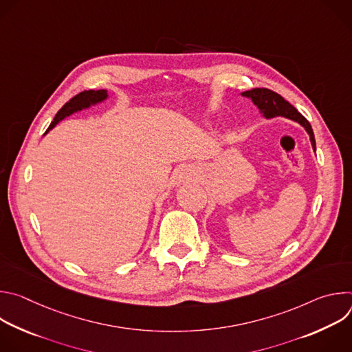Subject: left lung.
Returning <instances> with one entry per match:
<instances>
[{
  "label": "left lung",
  "mask_w": 352,
  "mask_h": 352,
  "mask_svg": "<svg viewBox=\"0 0 352 352\" xmlns=\"http://www.w3.org/2000/svg\"><path fill=\"white\" fill-rule=\"evenodd\" d=\"M243 97H248L254 102V104L259 109V111L263 114V117L266 118H273V117H285L288 120H292L295 122H298L299 125H302L305 128V131L308 132L309 138H311V143L314 150H316V142H315V135L312 131V126L309 124V121L298 113V110L291 106L284 97H281L278 93L270 90V89H265V87H256L252 90H246L243 93H241Z\"/></svg>",
  "instance_id": "obj_1"
}]
</instances>
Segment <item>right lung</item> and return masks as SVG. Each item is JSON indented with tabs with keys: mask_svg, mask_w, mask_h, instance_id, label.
I'll use <instances>...</instances> for the list:
<instances>
[{
	"mask_svg": "<svg viewBox=\"0 0 352 352\" xmlns=\"http://www.w3.org/2000/svg\"><path fill=\"white\" fill-rule=\"evenodd\" d=\"M109 97L107 94V90L104 89H100V90H85V91H80L79 94L74 96L68 103H65L63 106V109L57 113V116L54 117L53 122L50 124L48 129L45 131V133L53 129L60 121H63L65 117L74 114V113H78V111H82L85 109H89L90 106H94V104H98L104 102V100Z\"/></svg>",
	"mask_w": 352,
	"mask_h": 352,
	"instance_id": "add662e5",
	"label": "right lung"
}]
</instances>
